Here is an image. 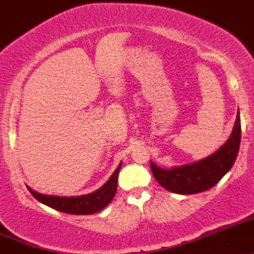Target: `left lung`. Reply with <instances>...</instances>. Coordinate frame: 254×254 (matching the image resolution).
Wrapping results in <instances>:
<instances>
[{
	"mask_svg": "<svg viewBox=\"0 0 254 254\" xmlns=\"http://www.w3.org/2000/svg\"><path fill=\"white\" fill-rule=\"evenodd\" d=\"M241 143V120L237 112L235 127L225 144L215 153L190 164L163 169L150 162L153 177L164 189L175 194L190 195L215 187L232 168Z\"/></svg>",
	"mask_w": 254,
	"mask_h": 254,
	"instance_id": "8db88e82",
	"label": "left lung"
}]
</instances>
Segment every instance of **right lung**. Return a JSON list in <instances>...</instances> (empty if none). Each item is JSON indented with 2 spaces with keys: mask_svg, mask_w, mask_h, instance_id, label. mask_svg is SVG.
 I'll return each instance as SVG.
<instances>
[{
  "mask_svg": "<svg viewBox=\"0 0 254 254\" xmlns=\"http://www.w3.org/2000/svg\"><path fill=\"white\" fill-rule=\"evenodd\" d=\"M121 165L122 163H120L111 178L100 189L91 194L80 195V196H55V195L39 194L29 187L27 188L38 201L52 209L60 212L72 213V215H91V213L101 211L112 201L117 191V182H119L117 178H119Z\"/></svg>",
  "mask_w": 254,
  "mask_h": 254,
  "instance_id": "right-lung-1",
  "label": "right lung"
}]
</instances>
